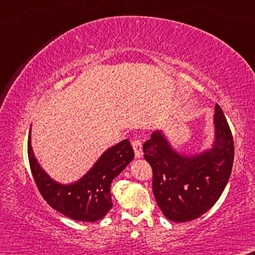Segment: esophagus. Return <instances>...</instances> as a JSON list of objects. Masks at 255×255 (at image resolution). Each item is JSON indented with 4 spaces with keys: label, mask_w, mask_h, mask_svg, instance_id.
<instances>
[{
    "label": "esophagus",
    "mask_w": 255,
    "mask_h": 255,
    "mask_svg": "<svg viewBox=\"0 0 255 255\" xmlns=\"http://www.w3.org/2000/svg\"><path fill=\"white\" fill-rule=\"evenodd\" d=\"M132 147L134 149V155L135 158H141L142 156V144L139 140L132 141Z\"/></svg>",
    "instance_id": "obj_1"
}]
</instances>
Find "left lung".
Masks as SVG:
<instances>
[{"label":"left lung","instance_id":"1","mask_svg":"<svg viewBox=\"0 0 255 255\" xmlns=\"http://www.w3.org/2000/svg\"><path fill=\"white\" fill-rule=\"evenodd\" d=\"M214 140L209 148L186 153L172 145L161 130L142 145L153 169V194L163 216L186 223L205 214L221 197L231 175L235 146L228 121L218 104L214 115Z\"/></svg>","mask_w":255,"mask_h":255}]
</instances>
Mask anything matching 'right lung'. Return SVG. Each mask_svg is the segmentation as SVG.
<instances>
[{"label":"right lung","instance_id":"add662e5","mask_svg":"<svg viewBox=\"0 0 255 255\" xmlns=\"http://www.w3.org/2000/svg\"><path fill=\"white\" fill-rule=\"evenodd\" d=\"M27 155L38 189L50 207L74 221L96 222L113 208L111 182L133 160L134 152L128 139H124L103 152L85 175L71 183L53 180L40 166L31 146V128Z\"/></svg>","mask_w":255,"mask_h":255}]
</instances>
